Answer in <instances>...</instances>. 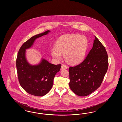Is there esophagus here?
Here are the masks:
<instances>
[{"instance_id": "obj_1", "label": "esophagus", "mask_w": 122, "mask_h": 122, "mask_svg": "<svg viewBox=\"0 0 122 122\" xmlns=\"http://www.w3.org/2000/svg\"><path fill=\"white\" fill-rule=\"evenodd\" d=\"M68 68V67H67V66L66 65H65V64H62V66H61V70H64V69H67Z\"/></svg>"}]
</instances>
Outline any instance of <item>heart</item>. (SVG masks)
<instances>
[{"label":"heart","instance_id":"obj_1","mask_svg":"<svg viewBox=\"0 0 122 122\" xmlns=\"http://www.w3.org/2000/svg\"><path fill=\"white\" fill-rule=\"evenodd\" d=\"M88 46L86 36L79 34H67L60 36L55 48L51 50L53 58L60 59L64 54L65 60L72 64H79L85 58Z\"/></svg>","mask_w":122,"mask_h":122}]
</instances>
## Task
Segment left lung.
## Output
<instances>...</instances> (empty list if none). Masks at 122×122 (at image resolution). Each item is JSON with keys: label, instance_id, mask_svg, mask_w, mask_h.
<instances>
[{"label": "left lung", "instance_id": "8db88e82", "mask_svg": "<svg viewBox=\"0 0 122 122\" xmlns=\"http://www.w3.org/2000/svg\"><path fill=\"white\" fill-rule=\"evenodd\" d=\"M93 47L81 64L69 68L71 90L76 95L85 97L100 86L108 67L104 46L95 36Z\"/></svg>", "mask_w": 122, "mask_h": 122}]
</instances>
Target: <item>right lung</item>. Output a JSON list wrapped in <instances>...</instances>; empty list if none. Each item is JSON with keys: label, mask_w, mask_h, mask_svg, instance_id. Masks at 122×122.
Returning a JSON list of instances; mask_svg holds the SVG:
<instances>
[{"label": "right lung", "mask_w": 122, "mask_h": 122, "mask_svg": "<svg viewBox=\"0 0 122 122\" xmlns=\"http://www.w3.org/2000/svg\"><path fill=\"white\" fill-rule=\"evenodd\" d=\"M50 30L35 35L24 43L18 53L16 61L18 77L21 86L30 95L42 97L52 88L53 79L59 71L61 65H55L42 58L41 62L32 65L25 57L26 49L32 46L37 38L47 35Z\"/></svg>", "instance_id": "1"}]
</instances>
